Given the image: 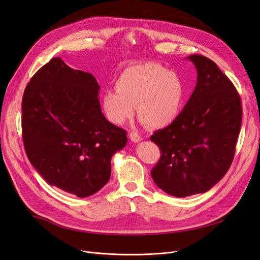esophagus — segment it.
<instances>
[{
    "instance_id": "obj_1",
    "label": "esophagus",
    "mask_w": 260,
    "mask_h": 260,
    "mask_svg": "<svg viewBox=\"0 0 260 260\" xmlns=\"http://www.w3.org/2000/svg\"><path fill=\"white\" fill-rule=\"evenodd\" d=\"M129 137H130L132 142H135V143H138V142H140V141H142V138H141V136L137 132H130Z\"/></svg>"
}]
</instances>
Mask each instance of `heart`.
Listing matches in <instances>:
<instances>
[{
    "label": "heart",
    "instance_id": "b5f03b06",
    "mask_svg": "<svg viewBox=\"0 0 260 260\" xmlns=\"http://www.w3.org/2000/svg\"><path fill=\"white\" fill-rule=\"evenodd\" d=\"M116 90L101 96V106L107 119L122 124L135 113L151 128H164L174 122L184 100V84L174 72L145 62L125 68L115 82Z\"/></svg>",
    "mask_w": 260,
    "mask_h": 260
}]
</instances>
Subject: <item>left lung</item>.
I'll list each match as a JSON object with an SVG mask.
<instances>
[{
	"label": "left lung",
	"instance_id": "1",
	"mask_svg": "<svg viewBox=\"0 0 260 260\" xmlns=\"http://www.w3.org/2000/svg\"><path fill=\"white\" fill-rule=\"evenodd\" d=\"M186 59L198 70L195 89L176 120L151 137L161 154L152 178L176 198L205 193L223 178L242 123L241 99L229 78L203 55Z\"/></svg>",
	"mask_w": 260,
	"mask_h": 260
}]
</instances>
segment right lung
<instances>
[{
	"instance_id": "add662e5",
	"label": "right lung",
	"mask_w": 260,
	"mask_h": 260,
	"mask_svg": "<svg viewBox=\"0 0 260 260\" xmlns=\"http://www.w3.org/2000/svg\"><path fill=\"white\" fill-rule=\"evenodd\" d=\"M93 75L52 58L22 96L21 128L28 159L50 185L88 198L111 178L112 156L127 132L102 113Z\"/></svg>"
}]
</instances>
